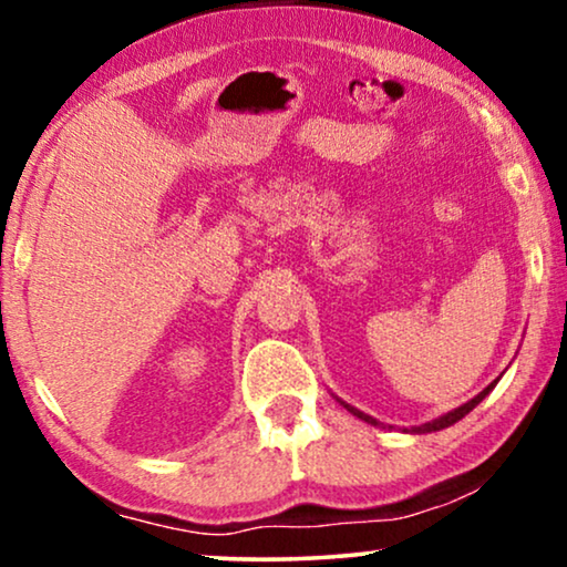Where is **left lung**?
<instances>
[{"instance_id": "obj_1", "label": "left lung", "mask_w": 567, "mask_h": 567, "mask_svg": "<svg viewBox=\"0 0 567 567\" xmlns=\"http://www.w3.org/2000/svg\"><path fill=\"white\" fill-rule=\"evenodd\" d=\"M495 384H498V379H495V382H491V384H487V386H485V390H483V392H480V394H475V398H472L470 402H464V405H460V408H454V410H449V413H444V415H439V417H433V421H429V423H423V425H413V429H410V433H433V431L449 429V425H454L456 421H462V417H464V415H467V413H470V410H475V408L480 405V402H483V400L487 398V394H491V392L495 390ZM332 398H336V394H332ZM336 400L340 402V405H343V408L348 410V413H351V415H355V417H361V421H363V423H369V425H382V429H384V423H379V421H377V417H371V415H367V413H361V410H359V408L348 405V402H346V400H340V398H336ZM390 429H392V425H390ZM405 431H408V429H405Z\"/></svg>"}]
</instances>
